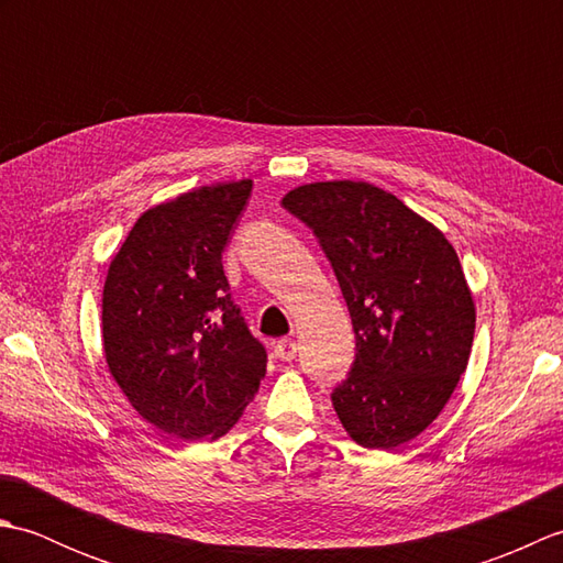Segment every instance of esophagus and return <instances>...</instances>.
Returning a JSON list of instances; mask_svg holds the SVG:
<instances>
[{"instance_id":"1","label":"esophagus","mask_w":563,"mask_h":563,"mask_svg":"<svg viewBox=\"0 0 563 563\" xmlns=\"http://www.w3.org/2000/svg\"><path fill=\"white\" fill-rule=\"evenodd\" d=\"M275 355H278L280 361L290 363L292 357L297 355V343L292 339H280L278 343H275Z\"/></svg>"}]
</instances>
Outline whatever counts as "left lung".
Instances as JSON below:
<instances>
[{
  "instance_id": "left-lung-1",
  "label": "left lung",
  "mask_w": 563,
  "mask_h": 563,
  "mask_svg": "<svg viewBox=\"0 0 563 563\" xmlns=\"http://www.w3.org/2000/svg\"><path fill=\"white\" fill-rule=\"evenodd\" d=\"M283 208L319 239L349 305L355 363L331 401L357 445L394 450L445 409L466 369L476 307L433 222L365 181H317Z\"/></svg>"
}]
</instances>
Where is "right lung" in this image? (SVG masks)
<instances>
[{"mask_svg":"<svg viewBox=\"0 0 563 563\" xmlns=\"http://www.w3.org/2000/svg\"><path fill=\"white\" fill-rule=\"evenodd\" d=\"M251 178L140 214L103 285L106 363L133 409L178 440L230 430L266 375V349L230 297L222 251Z\"/></svg>","mask_w":563,"mask_h":563,"instance_id":"right-lung-1","label":"right lung"}]
</instances>
